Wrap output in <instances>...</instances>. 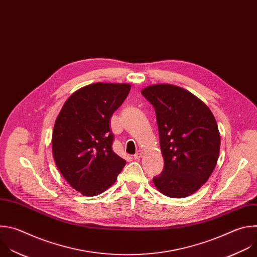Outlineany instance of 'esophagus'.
Listing matches in <instances>:
<instances>
[{
    "label": "esophagus",
    "mask_w": 257,
    "mask_h": 257,
    "mask_svg": "<svg viewBox=\"0 0 257 257\" xmlns=\"http://www.w3.org/2000/svg\"><path fill=\"white\" fill-rule=\"evenodd\" d=\"M142 157H143V151H141V150H140V151H138L136 155L134 156L135 160H140Z\"/></svg>",
    "instance_id": "34e87169"
}]
</instances>
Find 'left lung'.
<instances>
[{"label": "left lung", "mask_w": 257, "mask_h": 257, "mask_svg": "<svg viewBox=\"0 0 257 257\" xmlns=\"http://www.w3.org/2000/svg\"><path fill=\"white\" fill-rule=\"evenodd\" d=\"M142 94L155 108L164 169L153 181L173 198L186 197L206 183L220 154L221 136L211 109L189 91L151 85Z\"/></svg>", "instance_id": "1"}]
</instances>
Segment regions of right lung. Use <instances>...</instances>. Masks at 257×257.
Segmentation results:
<instances>
[{"label":"right lung","mask_w":257,"mask_h":257,"mask_svg":"<svg viewBox=\"0 0 257 257\" xmlns=\"http://www.w3.org/2000/svg\"><path fill=\"white\" fill-rule=\"evenodd\" d=\"M131 90L126 83H94L75 91L65 102L54 126L53 155L68 183L87 196L108 189L125 160L112 151V113Z\"/></svg>","instance_id":"obj_1"}]
</instances>
